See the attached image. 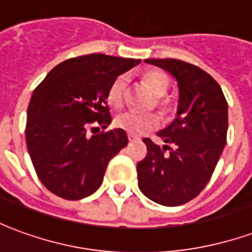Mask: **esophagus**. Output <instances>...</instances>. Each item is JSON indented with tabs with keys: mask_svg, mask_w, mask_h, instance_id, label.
<instances>
[{
	"mask_svg": "<svg viewBox=\"0 0 252 252\" xmlns=\"http://www.w3.org/2000/svg\"><path fill=\"white\" fill-rule=\"evenodd\" d=\"M128 140H129V142H133V140H137V137L133 136V135H128Z\"/></svg>",
	"mask_w": 252,
	"mask_h": 252,
	"instance_id": "1",
	"label": "esophagus"
}]
</instances>
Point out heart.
Segmentation results:
<instances>
[{
    "instance_id": "heart-1",
    "label": "heart",
    "mask_w": 252,
    "mask_h": 252,
    "mask_svg": "<svg viewBox=\"0 0 252 252\" xmlns=\"http://www.w3.org/2000/svg\"><path fill=\"white\" fill-rule=\"evenodd\" d=\"M144 81L148 85L157 97H158V105L162 109L169 108V101L163 98V95L167 93L170 86L169 77L163 71L159 70H151L144 74ZM128 78L126 75H120L113 81L108 90V102L113 108H121L124 102L126 89ZM160 124L159 116L155 113H136V112H123L120 115L116 116L115 126L126 131L133 136L146 135L148 132L157 129Z\"/></svg>"
}]
</instances>
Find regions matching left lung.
<instances>
[{
	"label": "left lung",
	"instance_id": "1",
	"mask_svg": "<svg viewBox=\"0 0 252 252\" xmlns=\"http://www.w3.org/2000/svg\"><path fill=\"white\" fill-rule=\"evenodd\" d=\"M144 62L175 78L180 98L174 121L158 132L163 148L143 139L147 155L137 163L139 189L157 204L178 206L197 197L211 180L227 142L228 104L220 85L200 67L178 59Z\"/></svg>",
	"mask_w": 252,
	"mask_h": 252
}]
</instances>
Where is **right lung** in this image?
Wrapping results in <instances>:
<instances>
[{"instance_id": "obj_1", "label": "right lung", "mask_w": 252, "mask_h": 252, "mask_svg": "<svg viewBox=\"0 0 252 252\" xmlns=\"http://www.w3.org/2000/svg\"><path fill=\"white\" fill-rule=\"evenodd\" d=\"M140 59L90 54L52 68L35 89L27 113L25 139L41 184L64 200L93 194L109 160L128 144L116 128L88 136V128L112 123L108 90Z\"/></svg>"}]
</instances>
